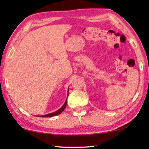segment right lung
<instances>
[{
    "mask_svg": "<svg viewBox=\"0 0 149 149\" xmlns=\"http://www.w3.org/2000/svg\"><path fill=\"white\" fill-rule=\"evenodd\" d=\"M66 104H67V99H66V100H65V102L64 104V105H63L62 107L60 108V109H58L57 111H56V112L50 113V114H48L44 115V116H39L38 117H52V116H54L58 115L60 114H61L63 111H64L65 107H66Z\"/></svg>",
    "mask_w": 149,
    "mask_h": 149,
    "instance_id": "add662e5",
    "label": "right lung"
}]
</instances>
